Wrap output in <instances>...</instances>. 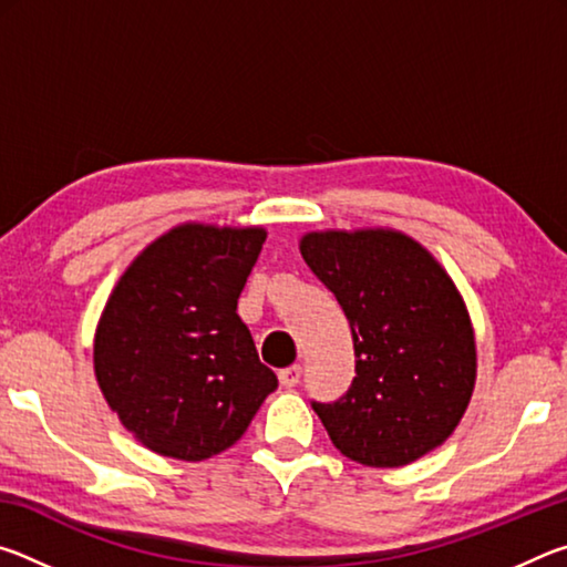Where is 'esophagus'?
Returning a JSON list of instances; mask_svg holds the SVG:
<instances>
[{"label": "esophagus", "mask_w": 567, "mask_h": 567, "mask_svg": "<svg viewBox=\"0 0 567 567\" xmlns=\"http://www.w3.org/2000/svg\"><path fill=\"white\" fill-rule=\"evenodd\" d=\"M300 378H302L300 364H292V368L280 370V382L285 388H297V385H300Z\"/></svg>", "instance_id": "34e87169"}]
</instances>
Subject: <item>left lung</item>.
Wrapping results in <instances>:
<instances>
[{
  "instance_id": "8db88e82",
  "label": "left lung",
  "mask_w": 567,
  "mask_h": 567,
  "mask_svg": "<svg viewBox=\"0 0 567 567\" xmlns=\"http://www.w3.org/2000/svg\"><path fill=\"white\" fill-rule=\"evenodd\" d=\"M300 252L352 328L354 375L312 402L332 445L368 467L415 463L453 435L477 378L463 295L417 239L390 227L320 229Z\"/></svg>"
}]
</instances>
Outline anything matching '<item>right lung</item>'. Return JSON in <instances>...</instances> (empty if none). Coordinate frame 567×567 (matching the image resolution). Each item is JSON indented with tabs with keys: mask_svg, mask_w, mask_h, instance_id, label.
Returning a JSON list of instances; mask_svg holds the SVG:
<instances>
[{
	"mask_svg": "<svg viewBox=\"0 0 567 567\" xmlns=\"http://www.w3.org/2000/svg\"><path fill=\"white\" fill-rule=\"evenodd\" d=\"M267 229L185 223L134 257L94 332V378L137 443L199 463L233 447L275 372L237 300Z\"/></svg>",
	"mask_w": 567,
	"mask_h": 567,
	"instance_id": "1",
	"label": "right lung"
}]
</instances>
